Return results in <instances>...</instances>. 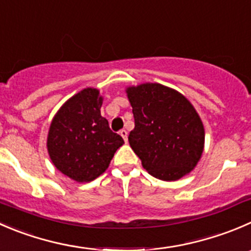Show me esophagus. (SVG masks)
<instances>
[{
	"instance_id": "1",
	"label": "esophagus",
	"mask_w": 251,
	"mask_h": 251,
	"mask_svg": "<svg viewBox=\"0 0 251 251\" xmlns=\"http://www.w3.org/2000/svg\"><path fill=\"white\" fill-rule=\"evenodd\" d=\"M120 135L123 136L124 141H125V142H127V131H126V130H121L120 131Z\"/></svg>"
}]
</instances>
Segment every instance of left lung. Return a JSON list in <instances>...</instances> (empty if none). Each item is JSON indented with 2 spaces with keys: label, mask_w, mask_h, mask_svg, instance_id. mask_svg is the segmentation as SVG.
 I'll return each mask as SVG.
<instances>
[{
  "label": "left lung",
  "mask_w": 251,
  "mask_h": 251,
  "mask_svg": "<svg viewBox=\"0 0 251 251\" xmlns=\"http://www.w3.org/2000/svg\"><path fill=\"white\" fill-rule=\"evenodd\" d=\"M135 128L128 142L143 168L160 180H177L200 160L205 142L202 121L179 92L158 83L126 91Z\"/></svg>",
  "instance_id": "obj_1"
}]
</instances>
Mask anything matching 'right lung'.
I'll use <instances>...</instances> for the list:
<instances>
[{
	"label": "right lung",
	"instance_id": "1",
	"mask_svg": "<svg viewBox=\"0 0 251 251\" xmlns=\"http://www.w3.org/2000/svg\"><path fill=\"white\" fill-rule=\"evenodd\" d=\"M101 103L98 89H83L61 106L49 130L48 151L53 165L78 182L103 174L124 143L100 115Z\"/></svg>",
	"mask_w": 251,
	"mask_h": 251
}]
</instances>
